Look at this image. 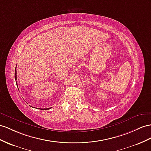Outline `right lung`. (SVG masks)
Instances as JSON below:
<instances>
[{
    "label": "right lung",
    "instance_id": "right-lung-1",
    "mask_svg": "<svg viewBox=\"0 0 151 151\" xmlns=\"http://www.w3.org/2000/svg\"><path fill=\"white\" fill-rule=\"evenodd\" d=\"M14 78H15V80H17V71L15 70V72H14ZM16 83L17 84V82H16ZM42 110H48V109H42Z\"/></svg>",
    "mask_w": 151,
    "mask_h": 151
}]
</instances>
